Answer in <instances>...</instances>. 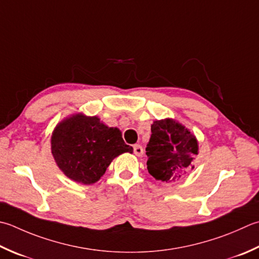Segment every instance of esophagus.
I'll return each mask as SVG.
<instances>
[{
	"instance_id": "esophagus-1",
	"label": "esophagus",
	"mask_w": 259,
	"mask_h": 259,
	"mask_svg": "<svg viewBox=\"0 0 259 259\" xmlns=\"http://www.w3.org/2000/svg\"><path fill=\"white\" fill-rule=\"evenodd\" d=\"M134 153H135V155H136V156L141 157V156L144 155V149H143V147H141L140 145H135V146H134Z\"/></svg>"
}]
</instances>
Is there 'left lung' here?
I'll return each mask as SVG.
<instances>
[{
    "label": "left lung",
    "mask_w": 259,
    "mask_h": 259,
    "mask_svg": "<svg viewBox=\"0 0 259 259\" xmlns=\"http://www.w3.org/2000/svg\"><path fill=\"white\" fill-rule=\"evenodd\" d=\"M199 154L195 136L173 119L156 120L146 147L147 169L157 181L173 183L194 168V157Z\"/></svg>",
    "instance_id": "left-lung-1"
}]
</instances>
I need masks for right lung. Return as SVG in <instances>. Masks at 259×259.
Here are the masks:
<instances>
[{"label":"right lung","mask_w":259,"mask_h":259,"mask_svg":"<svg viewBox=\"0 0 259 259\" xmlns=\"http://www.w3.org/2000/svg\"><path fill=\"white\" fill-rule=\"evenodd\" d=\"M133 150L118 128L83 113L64 119L52 135L56 164L68 179L85 185L98 182L115 157Z\"/></svg>","instance_id":"obj_1"}]
</instances>
